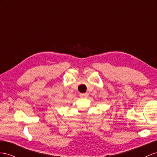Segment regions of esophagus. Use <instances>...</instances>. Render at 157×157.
Returning a JSON list of instances; mask_svg holds the SVG:
<instances>
[{
	"instance_id": "1",
	"label": "esophagus",
	"mask_w": 157,
	"mask_h": 157,
	"mask_svg": "<svg viewBox=\"0 0 157 157\" xmlns=\"http://www.w3.org/2000/svg\"><path fill=\"white\" fill-rule=\"evenodd\" d=\"M88 95H89V94H88L87 93H80V95H79L80 97H82V98H87V97H88Z\"/></svg>"
}]
</instances>
